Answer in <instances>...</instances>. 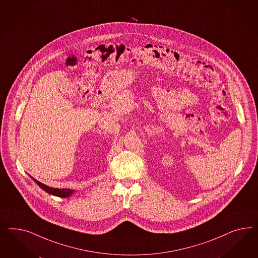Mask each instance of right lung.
<instances>
[{"mask_svg":"<svg viewBox=\"0 0 258 258\" xmlns=\"http://www.w3.org/2000/svg\"><path fill=\"white\" fill-rule=\"evenodd\" d=\"M31 177V176H30ZM33 180L39 185V187L41 188L42 190H44L45 192H47L48 194L50 195L56 196V197H60V198H68L73 195L76 191L74 189H70V188H63V189H59V188H53L49 187L45 184L41 183L39 180L34 179L33 177H31Z\"/></svg>","mask_w":258,"mask_h":258,"instance_id":"obj_1","label":"right lung"}]
</instances>
